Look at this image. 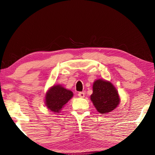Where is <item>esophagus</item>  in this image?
<instances>
[{
  "label": "esophagus",
  "instance_id": "obj_1",
  "mask_svg": "<svg viewBox=\"0 0 155 155\" xmlns=\"http://www.w3.org/2000/svg\"><path fill=\"white\" fill-rule=\"evenodd\" d=\"M78 96L81 98H84L85 97V94L83 92H80V93H78Z\"/></svg>",
  "mask_w": 155,
  "mask_h": 155
}]
</instances>
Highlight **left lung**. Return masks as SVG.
Wrapping results in <instances>:
<instances>
[{"mask_svg":"<svg viewBox=\"0 0 155 155\" xmlns=\"http://www.w3.org/2000/svg\"><path fill=\"white\" fill-rule=\"evenodd\" d=\"M91 100L101 114H107L115 109L120 103V97L113 84L103 79L95 81Z\"/></svg>","mask_w":155,"mask_h":155,"instance_id":"8db88e82","label":"left lung"}]
</instances>
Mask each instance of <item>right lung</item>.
I'll use <instances>...</instances> for the list:
<instances>
[{"mask_svg": "<svg viewBox=\"0 0 155 155\" xmlns=\"http://www.w3.org/2000/svg\"><path fill=\"white\" fill-rule=\"evenodd\" d=\"M73 97V93L61 85H54L45 96V104L49 110L58 113L64 105Z\"/></svg>", "mask_w": 155, "mask_h": 155, "instance_id": "add662e5", "label": "right lung"}]
</instances>
